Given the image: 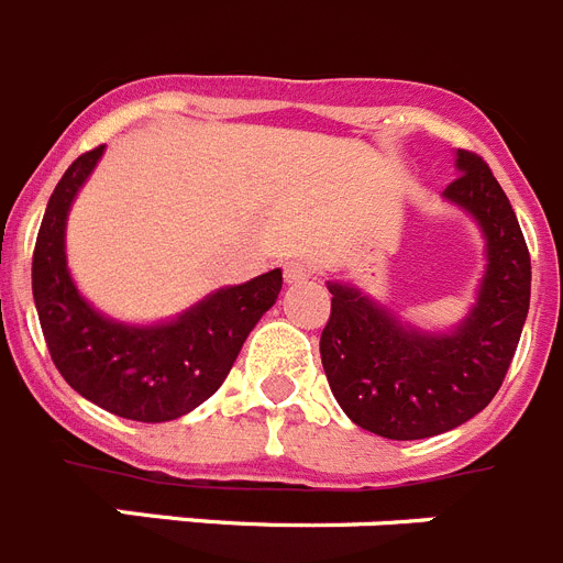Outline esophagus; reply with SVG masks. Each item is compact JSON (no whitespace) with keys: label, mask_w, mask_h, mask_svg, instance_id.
Wrapping results in <instances>:
<instances>
[{"label":"esophagus","mask_w":563,"mask_h":563,"mask_svg":"<svg viewBox=\"0 0 563 563\" xmlns=\"http://www.w3.org/2000/svg\"><path fill=\"white\" fill-rule=\"evenodd\" d=\"M308 275H311V263H308L306 257H288V261L283 263V277H286L288 286L308 280Z\"/></svg>","instance_id":"1"}]
</instances>
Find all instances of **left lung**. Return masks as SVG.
Segmentation results:
<instances>
[{
    "label": "left lung",
    "mask_w": 563,
    "mask_h": 563,
    "mask_svg": "<svg viewBox=\"0 0 563 563\" xmlns=\"http://www.w3.org/2000/svg\"><path fill=\"white\" fill-rule=\"evenodd\" d=\"M445 199L468 210L488 241L477 306L452 333L404 328L356 288L328 283L331 317L319 356L333 398L356 427L389 440L449 432L503 387L530 308V252L508 196L474 151H457Z\"/></svg>",
    "instance_id": "1"
}]
</instances>
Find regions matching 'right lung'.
Masks as SVG:
<instances>
[{"instance_id":"1","label":"right lung","mask_w":563,"mask_h":563,"mask_svg":"<svg viewBox=\"0 0 563 563\" xmlns=\"http://www.w3.org/2000/svg\"><path fill=\"white\" fill-rule=\"evenodd\" d=\"M103 145L86 151L49 196L33 250V300L47 351L64 382L106 412L143 423L176 420L224 384L257 319L275 306L280 269L221 288L168 325L131 328L100 317L75 288L64 227L75 194Z\"/></svg>"}]
</instances>
